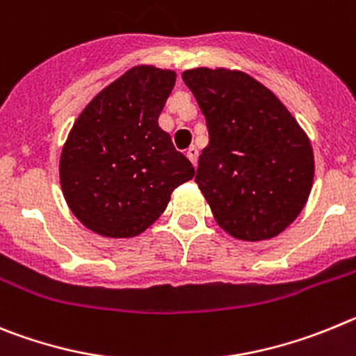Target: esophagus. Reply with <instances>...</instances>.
I'll use <instances>...</instances> for the list:
<instances>
[{"label":"esophagus","instance_id":"obj_1","mask_svg":"<svg viewBox=\"0 0 356 356\" xmlns=\"http://www.w3.org/2000/svg\"><path fill=\"white\" fill-rule=\"evenodd\" d=\"M186 156H188V159H190L193 165H197V159H198V149L195 145H191L190 149L186 150Z\"/></svg>","mask_w":356,"mask_h":356}]
</instances>
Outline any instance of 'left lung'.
Instances as JSON below:
<instances>
[{"instance_id": "8db88e82", "label": "left lung", "mask_w": 356, "mask_h": 356, "mask_svg": "<svg viewBox=\"0 0 356 356\" xmlns=\"http://www.w3.org/2000/svg\"><path fill=\"white\" fill-rule=\"evenodd\" d=\"M206 117L209 145L195 182L216 223L243 241L271 239L305 207L312 190L309 136L280 99L241 70H184Z\"/></svg>"}]
</instances>
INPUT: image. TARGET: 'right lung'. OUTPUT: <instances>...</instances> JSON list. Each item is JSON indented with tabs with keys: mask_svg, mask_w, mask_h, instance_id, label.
<instances>
[{
	"mask_svg": "<svg viewBox=\"0 0 356 356\" xmlns=\"http://www.w3.org/2000/svg\"><path fill=\"white\" fill-rule=\"evenodd\" d=\"M174 70L133 67L79 113L60 158L67 206L104 238H133L161 216L195 168L158 124Z\"/></svg>",
	"mask_w": 356,
	"mask_h": 356,
	"instance_id": "right-lung-1",
	"label": "right lung"
}]
</instances>
